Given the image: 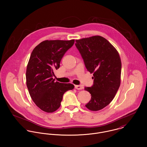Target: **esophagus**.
I'll return each mask as SVG.
<instances>
[{
  "instance_id": "1",
  "label": "esophagus",
  "mask_w": 147,
  "mask_h": 147,
  "mask_svg": "<svg viewBox=\"0 0 147 147\" xmlns=\"http://www.w3.org/2000/svg\"><path fill=\"white\" fill-rule=\"evenodd\" d=\"M75 88L77 90H82L83 88V87L82 85H76L75 86Z\"/></svg>"
}]
</instances>
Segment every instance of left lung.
I'll list each match as a JSON object with an SVG mask.
<instances>
[{"instance_id":"obj_1","label":"left lung","mask_w":147,"mask_h":147,"mask_svg":"<svg viewBox=\"0 0 147 147\" xmlns=\"http://www.w3.org/2000/svg\"><path fill=\"white\" fill-rule=\"evenodd\" d=\"M76 46L87 70L93 73V84L86 87L91 94L86 107L96 111L113 101L121 82V61L116 49L106 38L94 36L76 40Z\"/></svg>"}]
</instances>
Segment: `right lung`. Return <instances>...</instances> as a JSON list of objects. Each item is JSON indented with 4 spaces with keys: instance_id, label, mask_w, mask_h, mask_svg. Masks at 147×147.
I'll return each instance as SVG.
<instances>
[{
    "instance_id": "right-lung-1",
    "label": "right lung",
    "mask_w": 147,
    "mask_h": 147,
    "mask_svg": "<svg viewBox=\"0 0 147 147\" xmlns=\"http://www.w3.org/2000/svg\"><path fill=\"white\" fill-rule=\"evenodd\" d=\"M74 40H45L34 47L26 69V84L30 96L41 110L53 113L60 106L64 93L72 90L70 83L55 82L54 70L60 67L62 57Z\"/></svg>"
}]
</instances>
